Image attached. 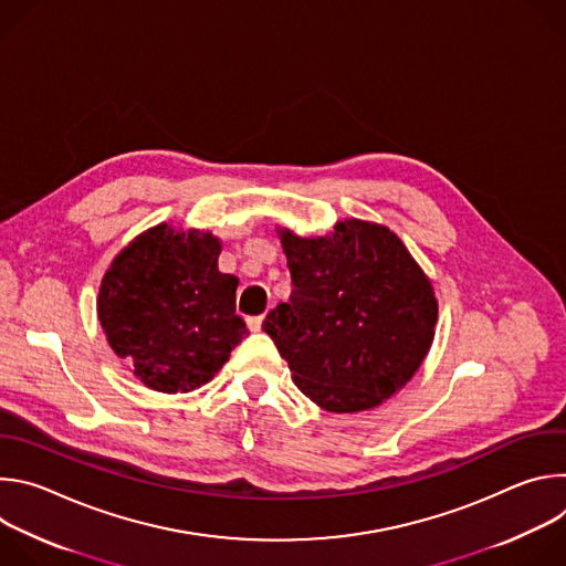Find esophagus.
<instances>
[{
	"instance_id": "1",
	"label": "esophagus",
	"mask_w": 566,
	"mask_h": 566,
	"mask_svg": "<svg viewBox=\"0 0 566 566\" xmlns=\"http://www.w3.org/2000/svg\"><path fill=\"white\" fill-rule=\"evenodd\" d=\"M262 322H264V315H253V317H249V329H251V332H260V329H262Z\"/></svg>"
}]
</instances>
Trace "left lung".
<instances>
[{
	"label": "left lung",
	"instance_id": "1",
	"mask_svg": "<svg viewBox=\"0 0 566 566\" xmlns=\"http://www.w3.org/2000/svg\"><path fill=\"white\" fill-rule=\"evenodd\" d=\"M280 241L293 291L264 319L293 382L327 412H363L406 385L434 340L439 304L406 244L371 221Z\"/></svg>",
	"mask_w": 566,
	"mask_h": 566
}]
</instances>
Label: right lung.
<instances>
[{
    "label": "right lung",
    "mask_w": 566,
    "mask_h": 566,
    "mask_svg": "<svg viewBox=\"0 0 566 566\" xmlns=\"http://www.w3.org/2000/svg\"><path fill=\"white\" fill-rule=\"evenodd\" d=\"M212 232L158 223L114 258L98 293L109 347L149 389L192 391L247 336L234 313L239 280L217 266Z\"/></svg>",
    "instance_id": "add662e5"
}]
</instances>
